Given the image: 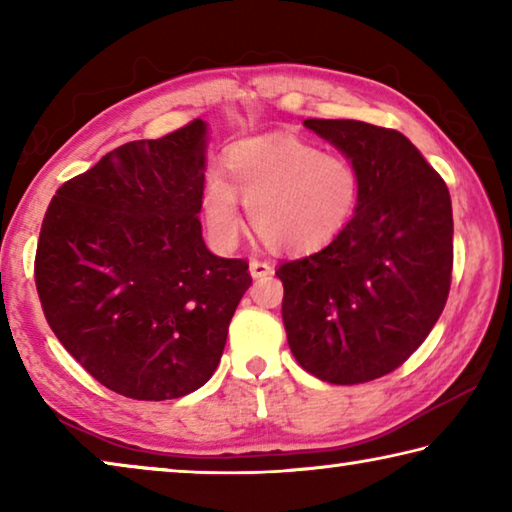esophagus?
Segmentation results:
<instances>
[{
  "label": "esophagus",
  "mask_w": 512,
  "mask_h": 512,
  "mask_svg": "<svg viewBox=\"0 0 512 512\" xmlns=\"http://www.w3.org/2000/svg\"><path fill=\"white\" fill-rule=\"evenodd\" d=\"M271 273H273L271 262H266V259H257V257L250 259V275H253V277H266V275H271Z\"/></svg>",
  "instance_id": "34e87169"
}]
</instances>
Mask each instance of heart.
Here are the masks:
<instances>
[{"mask_svg":"<svg viewBox=\"0 0 512 512\" xmlns=\"http://www.w3.org/2000/svg\"><path fill=\"white\" fill-rule=\"evenodd\" d=\"M230 185L205 183L203 212L221 246L235 244L241 225L237 194L250 225L268 248L305 255L341 235L357 212L361 169L350 155L323 151L300 137H259L225 155Z\"/></svg>","mask_w":512,"mask_h":512,"instance_id":"1","label":"heart"}]
</instances>
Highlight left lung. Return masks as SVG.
Returning <instances> with one entry per match:
<instances>
[{
	"instance_id": "1",
	"label": "left lung",
	"mask_w": 512,
	"mask_h": 512,
	"mask_svg": "<svg viewBox=\"0 0 512 512\" xmlns=\"http://www.w3.org/2000/svg\"><path fill=\"white\" fill-rule=\"evenodd\" d=\"M305 126L361 169L357 212L332 244L284 262L282 320L293 357L329 384L400 368L445 309L454 266L449 189L393 128L354 119Z\"/></svg>"
}]
</instances>
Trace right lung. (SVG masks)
<instances>
[{
	"label": "right lung",
	"mask_w": 512,
	"mask_h": 512,
	"mask_svg": "<svg viewBox=\"0 0 512 512\" xmlns=\"http://www.w3.org/2000/svg\"><path fill=\"white\" fill-rule=\"evenodd\" d=\"M205 124L128 142L58 187L36 289L63 348L110 391L160 402L214 375L253 284L246 259L205 248Z\"/></svg>",
	"instance_id": "add662e5"
}]
</instances>
